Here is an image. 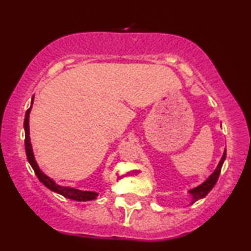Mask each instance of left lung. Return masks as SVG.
<instances>
[{
	"mask_svg": "<svg viewBox=\"0 0 251 251\" xmlns=\"http://www.w3.org/2000/svg\"><path fill=\"white\" fill-rule=\"evenodd\" d=\"M226 151H224V153H223V155H222L220 163H218L217 168H216L215 171L210 175V177L208 178V179H206L205 181H203L201 185H198L194 189L189 190V194L191 195V203L190 204H194L195 201L201 200V198L205 197V196L208 195L210 191H211V189L214 188L215 184L217 183L218 177H220L222 165H223L224 160H226Z\"/></svg>",
	"mask_w": 251,
	"mask_h": 251,
	"instance_id": "8db88e82",
	"label": "left lung"
}]
</instances>
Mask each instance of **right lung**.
I'll return each instance as SVG.
<instances>
[{
    "label": "right lung",
    "mask_w": 251,
    "mask_h": 251,
    "mask_svg": "<svg viewBox=\"0 0 251 251\" xmlns=\"http://www.w3.org/2000/svg\"><path fill=\"white\" fill-rule=\"evenodd\" d=\"M34 101V97L31 99V105H33ZM30 109L31 106L27 109L25 112V154H27V159L29 164L33 168L34 172L39 178V180L41 181L43 185L46 188H48L51 191L56 192V194L63 196V197L68 198V200H73V201H93L99 196L98 192L94 191H83V190H79V189H74V188H68V186H61L59 184H56L55 181L51 179L50 177L46 176L43 172L40 170L39 165H37L35 157H34V152H33V148H31V143H30V137H29V114H30Z\"/></svg>",
    "instance_id": "right-lung-1"
}]
</instances>
